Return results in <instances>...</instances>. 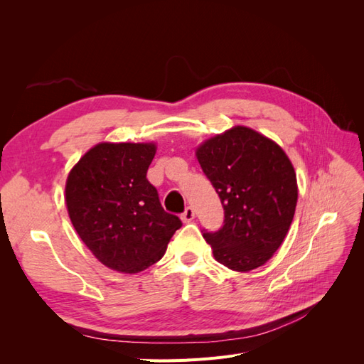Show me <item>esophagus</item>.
Listing matches in <instances>:
<instances>
[{"label":"esophagus","mask_w":364,"mask_h":364,"mask_svg":"<svg viewBox=\"0 0 364 364\" xmlns=\"http://www.w3.org/2000/svg\"><path fill=\"white\" fill-rule=\"evenodd\" d=\"M194 217H196V213H194V209H193L191 206L186 208L185 211H183V214L181 215V218H182V222H183V223H190V222H193Z\"/></svg>","instance_id":"obj_1"}]
</instances>
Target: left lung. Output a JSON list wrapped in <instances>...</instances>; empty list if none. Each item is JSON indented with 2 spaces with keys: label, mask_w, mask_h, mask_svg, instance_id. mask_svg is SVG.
<instances>
[{
  "label": "left lung",
  "mask_w": 364,
  "mask_h": 364,
  "mask_svg": "<svg viewBox=\"0 0 364 364\" xmlns=\"http://www.w3.org/2000/svg\"><path fill=\"white\" fill-rule=\"evenodd\" d=\"M196 155L225 209L223 226L203 232L214 258L237 272L266 264L282 245L296 209V173L289 156L245 126L205 141Z\"/></svg>",
  "instance_id": "obj_1"
}]
</instances>
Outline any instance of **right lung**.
I'll list each match as a JSON object with an SVG mask.
<instances>
[{"mask_svg": "<svg viewBox=\"0 0 364 364\" xmlns=\"http://www.w3.org/2000/svg\"><path fill=\"white\" fill-rule=\"evenodd\" d=\"M153 142H102L70 171L65 200L77 234L109 269L136 273L162 258L181 218L164 211L147 170Z\"/></svg>", "mask_w": 364, "mask_h": 364, "instance_id": "obj_1", "label": "right lung"}]
</instances>
